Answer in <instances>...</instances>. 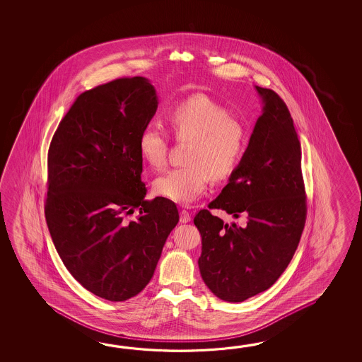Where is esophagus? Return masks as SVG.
I'll return each instance as SVG.
<instances>
[{
  "mask_svg": "<svg viewBox=\"0 0 362 362\" xmlns=\"http://www.w3.org/2000/svg\"><path fill=\"white\" fill-rule=\"evenodd\" d=\"M180 221L184 223H190L192 221V214L189 211H186V209H182L180 212Z\"/></svg>",
  "mask_w": 362,
  "mask_h": 362,
  "instance_id": "esophagus-1",
  "label": "esophagus"
}]
</instances>
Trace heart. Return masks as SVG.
<instances>
[{
	"label": "heart",
	"mask_w": 362,
	"mask_h": 362,
	"mask_svg": "<svg viewBox=\"0 0 362 362\" xmlns=\"http://www.w3.org/2000/svg\"><path fill=\"white\" fill-rule=\"evenodd\" d=\"M170 128L178 142H190L187 165L165 172L154 181V192L175 203L198 199L211 177L221 181L237 170L246 148V128L229 110L198 94L170 110ZM139 154L155 170L167 163L168 139L155 125H147L139 139Z\"/></svg>",
	"instance_id": "heart-1"
}]
</instances>
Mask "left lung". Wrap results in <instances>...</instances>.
<instances>
[{
	"label": "left lung",
	"mask_w": 362,
	"mask_h": 362,
	"mask_svg": "<svg viewBox=\"0 0 362 362\" xmlns=\"http://www.w3.org/2000/svg\"><path fill=\"white\" fill-rule=\"evenodd\" d=\"M262 114L242 160L209 209H223L242 223H226L200 209V274L221 300L239 303L268 290L285 272L307 218L301 146L293 117L272 89L256 86Z\"/></svg>",
	"instance_id": "8db88e82"
}]
</instances>
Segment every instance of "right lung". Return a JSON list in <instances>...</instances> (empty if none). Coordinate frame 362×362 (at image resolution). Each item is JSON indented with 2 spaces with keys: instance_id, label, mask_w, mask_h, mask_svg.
I'll return each instance as SVG.
<instances>
[{
  "instance_id": "add662e5",
  "label": "right lung",
  "mask_w": 362,
  "mask_h": 362,
  "mask_svg": "<svg viewBox=\"0 0 362 362\" xmlns=\"http://www.w3.org/2000/svg\"><path fill=\"white\" fill-rule=\"evenodd\" d=\"M145 77H122L81 93L47 153L45 217L72 277L110 301L141 293L177 225L170 200L145 199L139 139L156 112ZM137 209L134 221L128 215Z\"/></svg>"
}]
</instances>
